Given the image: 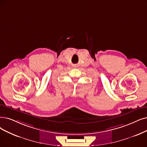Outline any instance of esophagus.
Masks as SVG:
<instances>
[{
    "mask_svg": "<svg viewBox=\"0 0 147 147\" xmlns=\"http://www.w3.org/2000/svg\"><path fill=\"white\" fill-rule=\"evenodd\" d=\"M78 67L77 65H74V67Z\"/></svg>",
    "mask_w": 147,
    "mask_h": 147,
    "instance_id": "esophagus-1",
    "label": "esophagus"
}]
</instances>
